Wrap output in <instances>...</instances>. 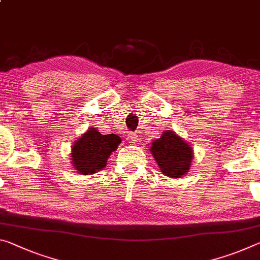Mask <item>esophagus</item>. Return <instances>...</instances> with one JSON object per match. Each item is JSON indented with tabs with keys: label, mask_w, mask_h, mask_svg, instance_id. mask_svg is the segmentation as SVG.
<instances>
[{
	"label": "esophagus",
	"mask_w": 260,
	"mask_h": 260,
	"mask_svg": "<svg viewBox=\"0 0 260 260\" xmlns=\"http://www.w3.org/2000/svg\"><path fill=\"white\" fill-rule=\"evenodd\" d=\"M127 139H128L131 142H137L138 141V137L133 133H129L128 135H127Z\"/></svg>",
	"instance_id": "esophagus-1"
}]
</instances>
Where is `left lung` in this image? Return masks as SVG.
Masks as SVG:
<instances>
[{"label":"left lung","mask_w":260,"mask_h":260,"mask_svg":"<svg viewBox=\"0 0 260 260\" xmlns=\"http://www.w3.org/2000/svg\"><path fill=\"white\" fill-rule=\"evenodd\" d=\"M150 151L159 170L171 178H180L189 170L193 151L175 132H164L162 137L152 142Z\"/></svg>","instance_id":"left-lung-1"}]
</instances>
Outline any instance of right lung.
Listing matches in <instances>:
<instances>
[{"instance_id":"add662e5","label":"right lung","mask_w":260,"mask_h":260,"mask_svg":"<svg viewBox=\"0 0 260 260\" xmlns=\"http://www.w3.org/2000/svg\"><path fill=\"white\" fill-rule=\"evenodd\" d=\"M120 142L118 135H102L96 128H90L73 146L74 167L83 175H92L102 170L106 167L109 156L117 149Z\"/></svg>"}]
</instances>
